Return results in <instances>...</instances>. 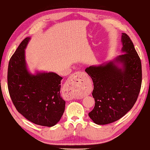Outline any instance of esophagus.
Returning <instances> with one entry per match:
<instances>
[{"label": "esophagus", "mask_w": 150, "mask_h": 150, "mask_svg": "<svg viewBox=\"0 0 150 150\" xmlns=\"http://www.w3.org/2000/svg\"><path fill=\"white\" fill-rule=\"evenodd\" d=\"M87 74L83 72H76L74 73L69 79V84L73 90L79 91L84 89L85 81V78Z\"/></svg>", "instance_id": "1"}]
</instances>
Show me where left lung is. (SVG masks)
Wrapping results in <instances>:
<instances>
[{
	"label": "left lung",
	"instance_id": "8db88e82",
	"mask_svg": "<svg viewBox=\"0 0 150 150\" xmlns=\"http://www.w3.org/2000/svg\"><path fill=\"white\" fill-rule=\"evenodd\" d=\"M121 42L123 54L85 70L93 79L95 100L88 116L98 125L112 123L124 117L135 103L141 87L139 55L126 33H122Z\"/></svg>",
	"mask_w": 150,
	"mask_h": 150
}]
</instances>
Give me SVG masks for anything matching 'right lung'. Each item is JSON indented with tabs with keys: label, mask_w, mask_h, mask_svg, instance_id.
I'll return each mask as SVG.
<instances>
[{
	"label": "right lung",
	"mask_w": 150,
	"mask_h": 150,
	"mask_svg": "<svg viewBox=\"0 0 150 150\" xmlns=\"http://www.w3.org/2000/svg\"><path fill=\"white\" fill-rule=\"evenodd\" d=\"M30 39L28 37L21 42L9 62V93L15 108L27 120L52 127L65 111V101L60 93L63 78L53 72L29 71L25 49Z\"/></svg>",
	"instance_id": "right-lung-1"
}]
</instances>
